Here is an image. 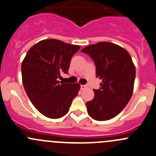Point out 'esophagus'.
I'll return each instance as SVG.
<instances>
[{
  "mask_svg": "<svg viewBox=\"0 0 156 156\" xmlns=\"http://www.w3.org/2000/svg\"><path fill=\"white\" fill-rule=\"evenodd\" d=\"M87 87V85H81V90H84Z\"/></svg>",
  "mask_w": 156,
  "mask_h": 156,
  "instance_id": "obj_1",
  "label": "esophagus"
}]
</instances>
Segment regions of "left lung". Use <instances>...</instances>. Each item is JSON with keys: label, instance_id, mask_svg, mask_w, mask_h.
Here are the masks:
<instances>
[{"label": "left lung", "instance_id": "left-lung-1", "mask_svg": "<svg viewBox=\"0 0 156 156\" xmlns=\"http://www.w3.org/2000/svg\"><path fill=\"white\" fill-rule=\"evenodd\" d=\"M91 57L96 65V77L101 80L94 98L86 103L92 118L104 121L116 117L132 97L135 67L127 51L108 42L89 45L81 51Z\"/></svg>", "mask_w": 156, "mask_h": 156}]
</instances>
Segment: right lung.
Segmentation results:
<instances>
[{
    "label": "right lung",
    "mask_w": 156,
    "mask_h": 156,
    "mask_svg": "<svg viewBox=\"0 0 156 156\" xmlns=\"http://www.w3.org/2000/svg\"><path fill=\"white\" fill-rule=\"evenodd\" d=\"M80 49L57 39H45L30 48L22 64V82L34 107L45 117L67 114L80 90L79 83L59 81L68 73L72 57Z\"/></svg>",
    "instance_id": "1"
}]
</instances>
